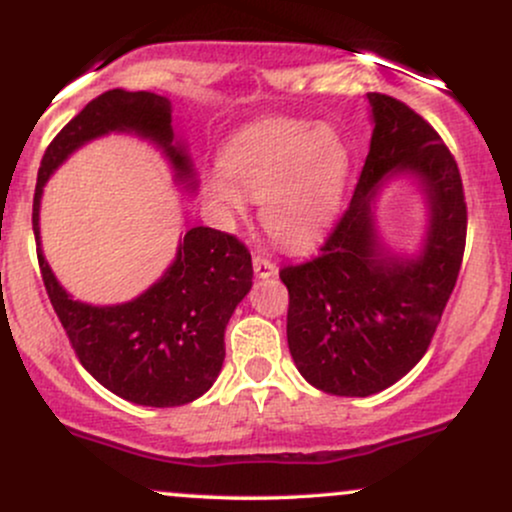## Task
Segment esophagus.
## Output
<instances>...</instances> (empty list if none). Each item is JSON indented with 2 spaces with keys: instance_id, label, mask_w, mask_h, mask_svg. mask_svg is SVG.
<instances>
[{
  "instance_id": "obj_1",
  "label": "esophagus",
  "mask_w": 512,
  "mask_h": 512,
  "mask_svg": "<svg viewBox=\"0 0 512 512\" xmlns=\"http://www.w3.org/2000/svg\"><path fill=\"white\" fill-rule=\"evenodd\" d=\"M252 269H255V274L260 276V279H267V276L276 274V264L272 260H267V257H260V255L252 260Z\"/></svg>"
}]
</instances>
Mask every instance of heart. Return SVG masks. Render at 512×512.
<instances>
[{
  "mask_svg": "<svg viewBox=\"0 0 512 512\" xmlns=\"http://www.w3.org/2000/svg\"><path fill=\"white\" fill-rule=\"evenodd\" d=\"M351 151L330 125L262 120L228 139L207 199L228 219H243L245 200L260 202L262 226L276 245L308 250L342 209Z\"/></svg>",
  "mask_w": 512,
  "mask_h": 512,
  "instance_id": "b5f03b06",
  "label": "heart"
}]
</instances>
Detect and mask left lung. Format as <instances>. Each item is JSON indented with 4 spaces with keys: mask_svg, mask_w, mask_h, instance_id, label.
<instances>
[{
    "mask_svg": "<svg viewBox=\"0 0 512 512\" xmlns=\"http://www.w3.org/2000/svg\"><path fill=\"white\" fill-rule=\"evenodd\" d=\"M373 137L349 209L315 260L284 267L286 337L310 385L368 397L395 385L426 354L457 284L467 204L443 139L409 105L368 93ZM399 174L417 180L429 209L416 256L387 251L374 228L379 190Z\"/></svg>",
    "mask_w": 512,
    "mask_h": 512,
    "instance_id": "obj_1",
    "label": "left lung"
}]
</instances>
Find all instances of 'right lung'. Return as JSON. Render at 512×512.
Instances as JSON below:
<instances>
[{
	"label": "right lung",
	"instance_id": "obj_1",
	"mask_svg": "<svg viewBox=\"0 0 512 512\" xmlns=\"http://www.w3.org/2000/svg\"><path fill=\"white\" fill-rule=\"evenodd\" d=\"M170 122L168 98L105 91L52 139L33 197L40 274L72 349L98 383L142 407L195 402L219 378L223 332L252 286L250 252L236 236L207 226L187 228L173 264L142 296L117 305L81 303L62 289L40 248V197L50 175L76 149L110 132L149 139L168 158L175 182L195 190V166L185 144L175 142Z\"/></svg>",
	"mask_w": 512,
	"mask_h": 512
}]
</instances>
